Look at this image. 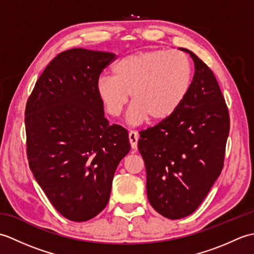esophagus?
<instances>
[{
	"label": "esophagus",
	"mask_w": 254,
	"mask_h": 254,
	"mask_svg": "<svg viewBox=\"0 0 254 254\" xmlns=\"http://www.w3.org/2000/svg\"><path fill=\"white\" fill-rule=\"evenodd\" d=\"M128 139H130L131 147L133 149H136L137 142H138V133L136 131H130L128 132Z\"/></svg>",
	"instance_id": "obj_1"
}]
</instances>
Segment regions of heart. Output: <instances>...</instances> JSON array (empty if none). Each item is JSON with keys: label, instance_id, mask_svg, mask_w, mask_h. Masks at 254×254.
Instances as JSON below:
<instances>
[{"label": "heart", "instance_id": "b5f03b06", "mask_svg": "<svg viewBox=\"0 0 254 254\" xmlns=\"http://www.w3.org/2000/svg\"><path fill=\"white\" fill-rule=\"evenodd\" d=\"M113 74L97 80L96 89L106 112L120 116L131 94L127 121L141 124L169 118L178 110L192 84V67L179 51L148 50L122 58Z\"/></svg>", "mask_w": 254, "mask_h": 254}]
</instances>
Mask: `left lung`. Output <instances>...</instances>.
Wrapping results in <instances>:
<instances>
[{"label":"left lung","mask_w":254,"mask_h":254,"mask_svg":"<svg viewBox=\"0 0 254 254\" xmlns=\"http://www.w3.org/2000/svg\"><path fill=\"white\" fill-rule=\"evenodd\" d=\"M195 65L191 88L169 118L139 132L150 205L169 219L192 214L224 167L230 120L216 77L188 49Z\"/></svg>","instance_id":"left-lung-1"}]
</instances>
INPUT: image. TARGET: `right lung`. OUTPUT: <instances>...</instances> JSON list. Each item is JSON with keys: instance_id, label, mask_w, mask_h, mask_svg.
Wrapping results in <instances>:
<instances>
[{"instance_id": "add662e5", "label": "right lung", "mask_w": 254, "mask_h": 254, "mask_svg": "<svg viewBox=\"0 0 254 254\" xmlns=\"http://www.w3.org/2000/svg\"><path fill=\"white\" fill-rule=\"evenodd\" d=\"M110 52L74 48L48 64L25 109L29 168L59 213L73 222L97 216L131 149L126 128L110 126L97 94Z\"/></svg>"}]
</instances>
